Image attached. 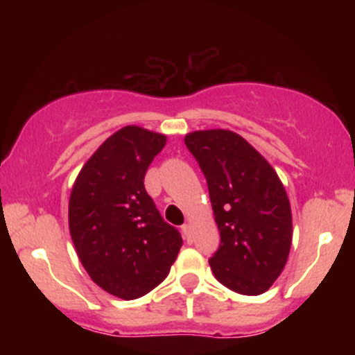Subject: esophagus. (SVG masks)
Returning a JSON list of instances; mask_svg holds the SVG:
<instances>
[{
	"label": "esophagus",
	"mask_w": 355,
	"mask_h": 355,
	"mask_svg": "<svg viewBox=\"0 0 355 355\" xmlns=\"http://www.w3.org/2000/svg\"><path fill=\"white\" fill-rule=\"evenodd\" d=\"M182 232H183V237L187 240H191V229H190V223H185V225H182Z\"/></svg>",
	"instance_id": "34e87169"
}]
</instances>
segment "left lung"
<instances>
[{
    "instance_id": "obj_1",
    "label": "left lung",
    "mask_w": 355,
    "mask_h": 355,
    "mask_svg": "<svg viewBox=\"0 0 355 355\" xmlns=\"http://www.w3.org/2000/svg\"><path fill=\"white\" fill-rule=\"evenodd\" d=\"M209 185L220 245L209 260L230 291L260 295L282 274L292 243V214L279 175L245 138L230 130L185 137Z\"/></svg>"
}]
</instances>
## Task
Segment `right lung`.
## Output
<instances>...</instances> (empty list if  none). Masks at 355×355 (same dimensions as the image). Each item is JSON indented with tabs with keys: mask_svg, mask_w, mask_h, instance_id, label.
Returning <instances> with one entry per match:
<instances>
[{
	"mask_svg": "<svg viewBox=\"0 0 355 355\" xmlns=\"http://www.w3.org/2000/svg\"><path fill=\"white\" fill-rule=\"evenodd\" d=\"M166 137L123 126L76 177L68 223L85 270L108 294L133 300L168 275L182 235L162 218L144 180Z\"/></svg>",
	"mask_w": 355,
	"mask_h": 355,
	"instance_id": "right-lung-1",
	"label": "right lung"
}]
</instances>
